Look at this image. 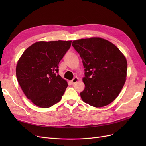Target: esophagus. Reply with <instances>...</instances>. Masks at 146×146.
<instances>
[{
  "label": "esophagus",
  "mask_w": 146,
  "mask_h": 146,
  "mask_svg": "<svg viewBox=\"0 0 146 146\" xmlns=\"http://www.w3.org/2000/svg\"><path fill=\"white\" fill-rule=\"evenodd\" d=\"M78 80V79L77 77H74V78L72 79V80H71V83H72V84H75Z\"/></svg>",
  "instance_id": "esophagus-1"
}]
</instances>
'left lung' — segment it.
<instances>
[{"instance_id":"left-lung-1","label":"left lung","mask_w":146,"mask_h":146,"mask_svg":"<svg viewBox=\"0 0 146 146\" xmlns=\"http://www.w3.org/2000/svg\"><path fill=\"white\" fill-rule=\"evenodd\" d=\"M85 68V89L82 99L92 107L111 103L124 85L127 62L119 48L100 38L81 39L72 42Z\"/></svg>"}]
</instances>
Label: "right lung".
Here are the masks:
<instances>
[{
    "instance_id": "add662e5",
    "label": "right lung",
    "mask_w": 146,
    "mask_h": 146,
    "mask_svg": "<svg viewBox=\"0 0 146 146\" xmlns=\"http://www.w3.org/2000/svg\"><path fill=\"white\" fill-rule=\"evenodd\" d=\"M71 41H39L28 47L16 66V77L27 98L48 108L61 99L68 83L58 74V64Z\"/></svg>"
}]
</instances>
